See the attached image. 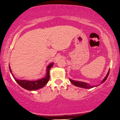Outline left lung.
I'll return each mask as SVG.
<instances>
[{"label": "left lung", "instance_id": "1", "mask_svg": "<svg viewBox=\"0 0 120 120\" xmlns=\"http://www.w3.org/2000/svg\"><path fill=\"white\" fill-rule=\"evenodd\" d=\"M109 71H110V70L109 71H108V73L107 74V75H106V76L105 77L104 79L103 80V81H101V83H102L104 82L105 81V80L107 79L108 77V75L109 74ZM70 81L71 82L73 83V85H74L75 86H78V87H81V88H93L94 87H96V86H98V85H96V86H90L89 84H88V83H87L86 82H81V81H74V80H70Z\"/></svg>", "mask_w": 120, "mask_h": 120}]
</instances>
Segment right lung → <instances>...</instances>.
Here are the masks:
<instances>
[{"label":"right lung","instance_id":"right-lung-1","mask_svg":"<svg viewBox=\"0 0 120 120\" xmlns=\"http://www.w3.org/2000/svg\"><path fill=\"white\" fill-rule=\"evenodd\" d=\"M53 65V63H51L47 67V73L45 77L43 79H41L37 81H28V80H17L15 78L14 75H12V71H11L10 67L9 65L10 71L12 76L14 77V79L17 82L18 84L21 86L22 88L24 89L29 90V91H34V90H38L45 86L46 83L48 82L49 79H50V69L52 68Z\"/></svg>","mask_w":120,"mask_h":120}]
</instances>
